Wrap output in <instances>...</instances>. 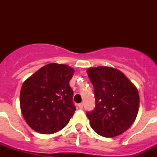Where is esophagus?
Segmentation results:
<instances>
[{
	"mask_svg": "<svg viewBox=\"0 0 157 157\" xmlns=\"http://www.w3.org/2000/svg\"><path fill=\"white\" fill-rule=\"evenodd\" d=\"M78 108H79L80 109H82V108H83V104H82V103L78 104Z\"/></svg>",
	"mask_w": 157,
	"mask_h": 157,
	"instance_id": "1",
	"label": "esophagus"
}]
</instances>
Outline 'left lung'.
<instances>
[{"instance_id": "8db88e82", "label": "left lung", "mask_w": 157, "mask_h": 157, "mask_svg": "<svg viewBox=\"0 0 157 157\" xmlns=\"http://www.w3.org/2000/svg\"><path fill=\"white\" fill-rule=\"evenodd\" d=\"M87 74L95 97V108L86 112L91 127L106 138L123 134L138 115V90L123 73L112 67H90Z\"/></svg>"}]
</instances>
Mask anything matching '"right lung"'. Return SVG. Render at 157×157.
Returning a JSON list of instances; mask_svg holds the SVG:
<instances>
[{
    "instance_id": "obj_1",
    "label": "right lung",
    "mask_w": 157,
    "mask_h": 157,
    "mask_svg": "<svg viewBox=\"0 0 157 157\" xmlns=\"http://www.w3.org/2000/svg\"><path fill=\"white\" fill-rule=\"evenodd\" d=\"M74 69L65 64L49 63L23 82L20 108L25 120L33 130L51 134L69 123L76 108L69 82Z\"/></svg>"
}]
</instances>
